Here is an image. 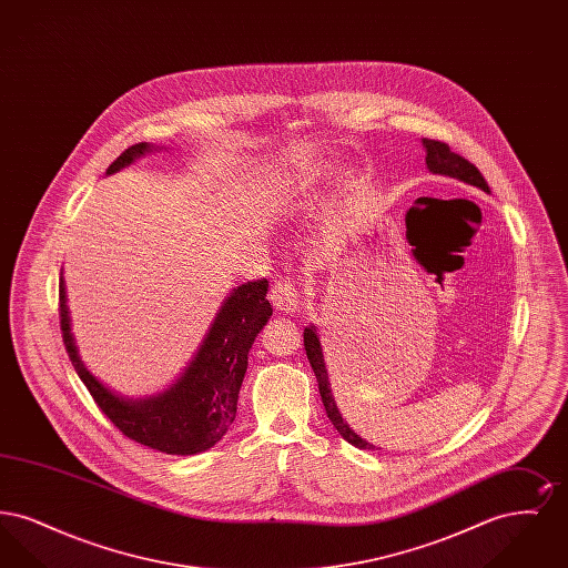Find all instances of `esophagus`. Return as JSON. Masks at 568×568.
Here are the masks:
<instances>
[{
	"label": "esophagus",
	"instance_id": "obj_1",
	"mask_svg": "<svg viewBox=\"0 0 568 568\" xmlns=\"http://www.w3.org/2000/svg\"><path fill=\"white\" fill-rule=\"evenodd\" d=\"M271 300L274 308L281 313H296L302 304L294 281H276L271 287Z\"/></svg>",
	"mask_w": 568,
	"mask_h": 568
}]
</instances>
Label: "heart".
<instances>
[{
  "instance_id": "heart-1",
  "label": "heart",
  "mask_w": 568,
  "mask_h": 568,
  "mask_svg": "<svg viewBox=\"0 0 568 568\" xmlns=\"http://www.w3.org/2000/svg\"><path fill=\"white\" fill-rule=\"evenodd\" d=\"M315 179H317V172L308 168H297L278 176L268 193V206L272 211H285L296 202L297 195H302L315 183Z\"/></svg>"
}]
</instances>
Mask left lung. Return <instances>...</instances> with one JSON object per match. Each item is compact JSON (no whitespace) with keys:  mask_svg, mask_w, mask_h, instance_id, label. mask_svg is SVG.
<instances>
[{"mask_svg":"<svg viewBox=\"0 0 568 568\" xmlns=\"http://www.w3.org/2000/svg\"><path fill=\"white\" fill-rule=\"evenodd\" d=\"M422 144L426 149V165L433 174H440V176H449V179H456L464 185H470V187H477V190L486 191L489 193L487 187V181L484 179V174L468 162L464 158H459L458 153H454L445 142H438V140H430V138H422ZM304 349H306V357L311 362V368L317 377L320 383V394H322V403L325 406V413L329 417V422L334 424V428L338 430V434L352 443L353 447H359V449H375V445L366 443L359 434L353 433L349 428V424L343 419L336 400H334V394H332V385H329V378H327V368H325L324 349H322V341H320V332L315 325H306L304 327Z\"/></svg>","mask_w":568,"mask_h":568,"instance_id":"8db88e82","label":"left lung"}]
</instances>
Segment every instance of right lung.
<instances>
[{"mask_svg": "<svg viewBox=\"0 0 568 568\" xmlns=\"http://www.w3.org/2000/svg\"><path fill=\"white\" fill-rule=\"evenodd\" d=\"M160 151L149 142L125 149L106 174H114L142 155ZM268 281H246L223 300L197 353L187 368L160 394L144 398H123L93 377L82 362L63 272L59 278L61 332L74 371L87 385L93 400L110 422L135 443L172 456L202 454L216 445L232 426L239 408V394L248 366V349L272 315L266 300Z\"/></svg>", "mask_w": 568, "mask_h": 568, "instance_id": "1", "label": "right lung"}]
</instances>
